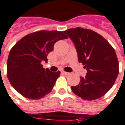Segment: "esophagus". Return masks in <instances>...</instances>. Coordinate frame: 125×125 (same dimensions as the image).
I'll return each instance as SVG.
<instances>
[{
    "label": "esophagus",
    "instance_id": "esophagus-1",
    "mask_svg": "<svg viewBox=\"0 0 125 125\" xmlns=\"http://www.w3.org/2000/svg\"><path fill=\"white\" fill-rule=\"evenodd\" d=\"M62 74L64 75H66V76H67V75L70 74V73H69V72H64V71L62 72Z\"/></svg>",
    "mask_w": 125,
    "mask_h": 125
}]
</instances>
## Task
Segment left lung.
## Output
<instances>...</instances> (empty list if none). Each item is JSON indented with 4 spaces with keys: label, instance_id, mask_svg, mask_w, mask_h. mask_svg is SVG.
I'll return each instance as SVG.
<instances>
[{
    "label": "left lung",
    "instance_id": "obj_1",
    "mask_svg": "<svg viewBox=\"0 0 125 125\" xmlns=\"http://www.w3.org/2000/svg\"><path fill=\"white\" fill-rule=\"evenodd\" d=\"M74 44L79 63L87 69L85 77L72 87V91L84 100H95L110 89L118 74L115 51L106 40L93 30L82 28L64 31Z\"/></svg>",
    "mask_w": 125,
    "mask_h": 125
}]
</instances>
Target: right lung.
Instances as JSON below:
<instances>
[{
	"instance_id": "add662e5",
	"label": "right lung",
	"mask_w": 125,
	"mask_h": 125,
	"mask_svg": "<svg viewBox=\"0 0 125 125\" xmlns=\"http://www.w3.org/2000/svg\"><path fill=\"white\" fill-rule=\"evenodd\" d=\"M66 38L63 32L42 30L26 35L14 45L8 57L7 77L18 93L32 99L50 93L60 72L43 68L41 62H47L57 41Z\"/></svg>"
}]
</instances>
